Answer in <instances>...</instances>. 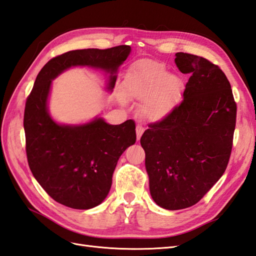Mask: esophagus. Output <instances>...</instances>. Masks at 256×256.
<instances>
[{
	"label": "esophagus",
	"instance_id": "34e87169",
	"mask_svg": "<svg viewBox=\"0 0 256 256\" xmlns=\"http://www.w3.org/2000/svg\"><path fill=\"white\" fill-rule=\"evenodd\" d=\"M142 133H144V128L142 126H136V134H137V140H140V137H142Z\"/></svg>",
	"mask_w": 256,
	"mask_h": 256
}]
</instances>
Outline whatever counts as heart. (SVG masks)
Returning a JSON list of instances; mask_svg holds the SVG:
<instances>
[{
	"mask_svg": "<svg viewBox=\"0 0 256 256\" xmlns=\"http://www.w3.org/2000/svg\"><path fill=\"white\" fill-rule=\"evenodd\" d=\"M124 88L130 98L142 100L140 111L144 119L160 122L172 114L184 84L180 76L168 74L162 62L140 60L128 68Z\"/></svg>",
	"mask_w": 256,
	"mask_h": 256,
	"instance_id": "b5f03b06",
	"label": "heart"
}]
</instances>
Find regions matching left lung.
Instances as JSON below:
<instances>
[{"label": "left lung", "mask_w": 256, "mask_h": 256, "mask_svg": "<svg viewBox=\"0 0 256 256\" xmlns=\"http://www.w3.org/2000/svg\"><path fill=\"white\" fill-rule=\"evenodd\" d=\"M175 57L178 70L190 76L182 102L140 138L150 194L171 211L194 206L224 174L237 114L230 83L218 66L192 54Z\"/></svg>", "instance_id": "left-lung-1"}]
</instances>
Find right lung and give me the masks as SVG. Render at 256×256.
Returning <instances> with one entry per match:
<instances>
[{"label":"right lung","mask_w":256,"mask_h":256,"mask_svg":"<svg viewBox=\"0 0 256 256\" xmlns=\"http://www.w3.org/2000/svg\"><path fill=\"white\" fill-rule=\"evenodd\" d=\"M130 46L70 50L50 60L38 72L26 102V152L32 174L52 198L71 208H93L106 199L118 160L136 142L135 122L118 126L102 116L80 124H62L52 118L48 100L52 81L74 67L100 69L108 74L112 93L118 68Z\"/></svg>","instance_id":"right-lung-1"}]
</instances>
